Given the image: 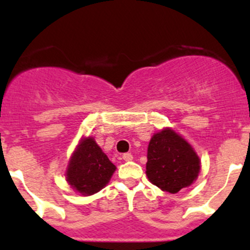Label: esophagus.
I'll return each instance as SVG.
<instances>
[{
  "label": "esophagus",
  "instance_id": "34e87169",
  "mask_svg": "<svg viewBox=\"0 0 250 250\" xmlns=\"http://www.w3.org/2000/svg\"><path fill=\"white\" fill-rule=\"evenodd\" d=\"M122 158L125 161V162H129V161L133 160V155L132 153H125V155L122 156Z\"/></svg>",
  "mask_w": 250,
  "mask_h": 250
}]
</instances>
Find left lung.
Instances as JSON below:
<instances>
[{
    "mask_svg": "<svg viewBox=\"0 0 250 250\" xmlns=\"http://www.w3.org/2000/svg\"><path fill=\"white\" fill-rule=\"evenodd\" d=\"M201 160L192 146L172 128L155 133L148 143L146 175L162 191L176 193L196 181Z\"/></svg>",
    "mask_w": 250,
    "mask_h": 250,
    "instance_id": "8db88e82",
    "label": "left lung"
}]
</instances>
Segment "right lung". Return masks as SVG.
<instances>
[{"instance_id": "1", "label": "right lung", "mask_w": 250, "mask_h": 250, "mask_svg": "<svg viewBox=\"0 0 250 250\" xmlns=\"http://www.w3.org/2000/svg\"><path fill=\"white\" fill-rule=\"evenodd\" d=\"M116 166L103 152L94 138H82L67 163L65 178L72 190L83 196L99 192L109 184Z\"/></svg>"}]
</instances>
